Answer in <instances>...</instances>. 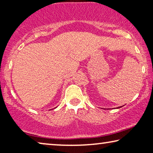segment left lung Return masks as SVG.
<instances>
[{
    "instance_id": "1",
    "label": "left lung",
    "mask_w": 153,
    "mask_h": 153,
    "mask_svg": "<svg viewBox=\"0 0 153 153\" xmlns=\"http://www.w3.org/2000/svg\"><path fill=\"white\" fill-rule=\"evenodd\" d=\"M121 107H122V106H121ZM117 107V108H120V107Z\"/></svg>"
}]
</instances>
